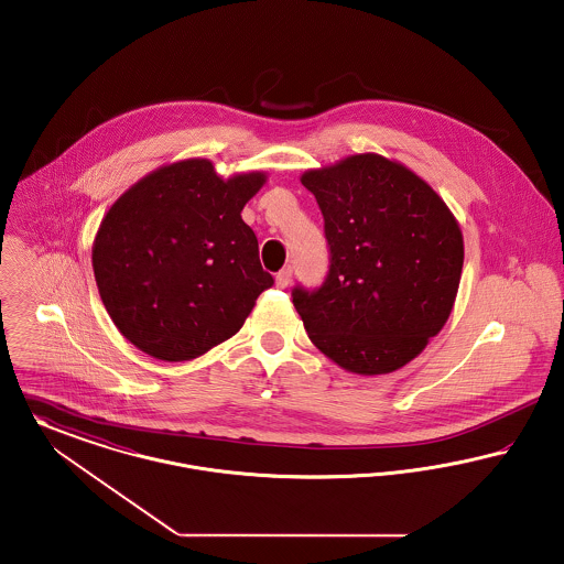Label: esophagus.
I'll list each match as a JSON object with an SVG mask.
<instances>
[{
	"instance_id": "1",
	"label": "esophagus",
	"mask_w": 564,
	"mask_h": 564,
	"mask_svg": "<svg viewBox=\"0 0 564 564\" xmlns=\"http://www.w3.org/2000/svg\"><path fill=\"white\" fill-rule=\"evenodd\" d=\"M291 280H293V268H291V265L280 269L278 275H275V284H278L280 289H286V286L291 284Z\"/></svg>"
}]
</instances>
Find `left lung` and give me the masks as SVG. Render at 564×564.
I'll return each instance as SVG.
<instances>
[{
    "instance_id": "left-lung-1",
    "label": "left lung",
    "mask_w": 564,
    "mask_h": 564,
    "mask_svg": "<svg viewBox=\"0 0 564 564\" xmlns=\"http://www.w3.org/2000/svg\"><path fill=\"white\" fill-rule=\"evenodd\" d=\"M301 184L325 218L328 271L293 303L314 346L339 367L380 376L445 325L463 271V236L444 199L408 167L355 154Z\"/></svg>"
}]
</instances>
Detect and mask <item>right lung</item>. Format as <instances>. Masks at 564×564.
I'll return each mask as SVG.
<instances>
[{"label":"right lung","mask_w":564,"mask_h":564,"mask_svg":"<svg viewBox=\"0 0 564 564\" xmlns=\"http://www.w3.org/2000/svg\"><path fill=\"white\" fill-rule=\"evenodd\" d=\"M265 174L223 180L206 159L161 167L108 209L93 243L101 301L120 333L159 360H191L234 337L273 286L241 220Z\"/></svg>","instance_id":"add662e5"}]
</instances>
